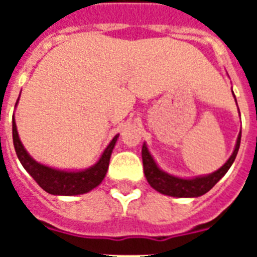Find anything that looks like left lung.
<instances>
[{
	"mask_svg": "<svg viewBox=\"0 0 257 257\" xmlns=\"http://www.w3.org/2000/svg\"><path fill=\"white\" fill-rule=\"evenodd\" d=\"M240 140H241V132L239 133L235 151L232 153V156L228 159L227 163L219 171L213 172L208 176H203V177L188 180L175 177V176H171L161 171L144 144L143 149H141V155H143L145 177L148 180V183L151 184V187L155 188L156 191H159L163 195L173 196V197H199V196L207 193L208 191H211L212 188L215 187V184L227 173L228 169L231 168V165L233 164L236 159V155H237V151L240 148Z\"/></svg>",
	"mask_w": 257,
	"mask_h": 257,
	"instance_id": "obj_1",
	"label": "left lung"
}]
</instances>
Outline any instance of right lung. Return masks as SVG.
<instances>
[{
    "label": "right lung",
    "mask_w": 257,
    "mask_h": 257,
    "mask_svg": "<svg viewBox=\"0 0 257 257\" xmlns=\"http://www.w3.org/2000/svg\"><path fill=\"white\" fill-rule=\"evenodd\" d=\"M117 137L118 136H114V139L110 141V144L106 147L98 163L86 171H57V169L38 164L37 161H34L28 155L24 145L20 141L16 121L13 118V144L18 160L21 161L22 167L26 169V172L36 180V183L50 195H81V193H86V192L92 191L93 188H96L106 175L110 155H112V151L114 148V144H116Z\"/></svg>",
    "instance_id": "1"
}]
</instances>
